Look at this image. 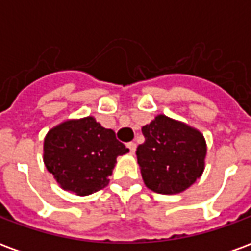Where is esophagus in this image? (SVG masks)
Instances as JSON below:
<instances>
[{
    "mask_svg": "<svg viewBox=\"0 0 251 251\" xmlns=\"http://www.w3.org/2000/svg\"><path fill=\"white\" fill-rule=\"evenodd\" d=\"M127 148H129L130 153H134L136 152V148H137L136 142H129V144H127Z\"/></svg>",
    "mask_w": 251,
    "mask_h": 251,
    "instance_id": "1",
    "label": "esophagus"
}]
</instances>
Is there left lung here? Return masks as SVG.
<instances>
[{
  "label": "left lung",
  "instance_id": "obj_1",
  "mask_svg": "<svg viewBox=\"0 0 251 251\" xmlns=\"http://www.w3.org/2000/svg\"><path fill=\"white\" fill-rule=\"evenodd\" d=\"M142 134L145 142L137 148V161L153 192L180 194L201 176L207 145L198 129L160 114L142 126Z\"/></svg>",
  "mask_w": 251,
  "mask_h": 251
}]
</instances>
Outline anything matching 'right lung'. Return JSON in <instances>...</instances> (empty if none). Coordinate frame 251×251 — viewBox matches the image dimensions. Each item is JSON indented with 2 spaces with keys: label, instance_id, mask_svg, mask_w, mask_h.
<instances>
[{
  "label": "right lung",
  "instance_id": "right-lung-1",
  "mask_svg": "<svg viewBox=\"0 0 251 251\" xmlns=\"http://www.w3.org/2000/svg\"><path fill=\"white\" fill-rule=\"evenodd\" d=\"M129 149L94 117L67 120L47 133L44 164L64 191L86 196L104 188L117 157Z\"/></svg>",
  "mask_w": 251,
  "mask_h": 251
}]
</instances>
